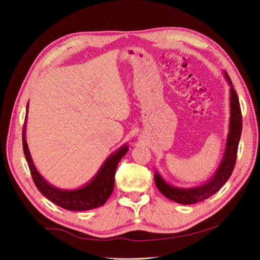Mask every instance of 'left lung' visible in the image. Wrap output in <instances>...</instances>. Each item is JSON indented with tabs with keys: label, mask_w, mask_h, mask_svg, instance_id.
<instances>
[{
	"label": "left lung",
	"mask_w": 260,
	"mask_h": 260,
	"mask_svg": "<svg viewBox=\"0 0 260 260\" xmlns=\"http://www.w3.org/2000/svg\"><path fill=\"white\" fill-rule=\"evenodd\" d=\"M224 77L230 84V127L224 155L214 176L206 184L190 188H181L170 185L163 180L157 171L155 172V183L157 188L160 190L162 195H165L167 198L175 202L181 204H193L213 196L228 181L232 175V172L234 170L237 158L238 144L242 131V117L237 92L234 89L226 72H224Z\"/></svg>",
	"instance_id": "obj_1"
}]
</instances>
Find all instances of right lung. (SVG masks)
Instances as JSON below:
<instances>
[{
    "label": "right lung",
    "instance_id": "obj_1",
    "mask_svg": "<svg viewBox=\"0 0 260 260\" xmlns=\"http://www.w3.org/2000/svg\"><path fill=\"white\" fill-rule=\"evenodd\" d=\"M26 111L28 112V103H27ZM26 118L27 114L25 116V123ZM25 123L22 134L23 151L26 161L28 163L32 180L41 194L45 196L54 204H57L60 208L68 211H87L103 206L108 197L113 193L115 185V174L118 163L120 162L122 157L127 153L128 146L123 145L118 151L109 156L103 163V166L101 167L97 175L93 177L90 182H88L83 187L77 189H61L49 184L37 171L29 153L28 145H27L25 139Z\"/></svg>",
    "mask_w": 260,
    "mask_h": 260
}]
</instances>
